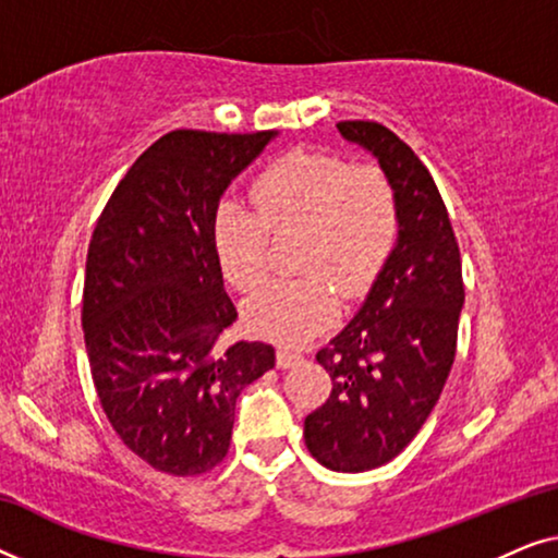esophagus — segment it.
Returning <instances> with one entry per match:
<instances>
[{
    "label": "esophagus",
    "instance_id": "esophagus-1",
    "mask_svg": "<svg viewBox=\"0 0 558 558\" xmlns=\"http://www.w3.org/2000/svg\"><path fill=\"white\" fill-rule=\"evenodd\" d=\"M296 363H302L300 353H294V350H289V348L277 350V365H279V368H294Z\"/></svg>",
    "mask_w": 558,
    "mask_h": 558
}]
</instances>
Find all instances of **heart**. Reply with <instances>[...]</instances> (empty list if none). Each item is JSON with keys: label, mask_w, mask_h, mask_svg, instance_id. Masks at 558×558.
Segmentation results:
<instances>
[{"label": "heart", "mask_w": 558, "mask_h": 558, "mask_svg": "<svg viewBox=\"0 0 558 558\" xmlns=\"http://www.w3.org/2000/svg\"><path fill=\"white\" fill-rule=\"evenodd\" d=\"M254 210L226 201L213 220V246L223 277L256 292L271 271V239L300 235L294 269L248 302L251 330L300 342L330 323L338 294L368 292L401 231V203L380 165H350L327 151L296 149L279 157L251 187Z\"/></svg>", "instance_id": "b5f03b06"}]
</instances>
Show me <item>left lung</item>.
Wrapping results in <instances>:
<instances>
[{
    "label": "left lung",
    "instance_id": "1",
    "mask_svg": "<svg viewBox=\"0 0 558 558\" xmlns=\"http://www.w3.org/2000/svg\"><path fill=\"white\" fill-rule=\"evenodd\" d=\"M378 157L401 203L399 241L368 300L317 353L332 391L304 418V445L335 472L391 462L437 407L457 353L462 262L437 182L407 142L378 121H340Z\"/></svg>",
    "mask_w": 558,
    "mask_h": 558
}]
</instances>
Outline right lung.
Returning a JSON list of instances; mask_svg holds the SVG:
<instances>
[{"label": "right lung", "instance_id": "1", "mask_svg": "<svg viewBox=\"0 0 558 558\" xmlns=\"http://www.w3.org/2000/svg\"><path fill=\"white\" fill-rule=\"evenodd\" d=\"M271 136H159L90 235L81 323L98 401L119 439L165 475L218 468L235 399L274 368L266 342L223 340L239 312L213 246L220 195Z\"/></svg>", "mask_w": 558, "mask_h": 558}]
</instances>
